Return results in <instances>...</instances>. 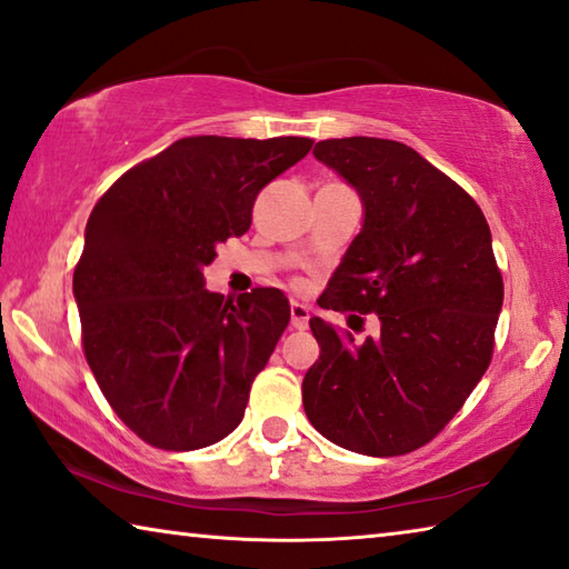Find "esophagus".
Wrapping results in <instances>:
<instances>
[{"label":"esophagus","instance_id":"34e87169","mask_svg":"<svg viewBox=\"0 0 569 569\" xmlns=\"http://www.w3.org/2000/svg\"><path fill=\"white\" fill-rule=\"evenodd\" d=\"M308 319H311V308H308L306 303L291 301V326L293 329H306Z\"/></svg>","mask_w":569,"mask_h":569}]
</instances>
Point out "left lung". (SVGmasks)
Returning <instances> with one entry per match:
<instances>
[{
    "mask_svg": "<svg viewBox=\"0 0 569 569\" xmlns=\"http://www.w3.org/2000/svg\"><path fill=\"white\" fill-rule=\"evenodd\" d=\"M313 156L363 206L319 306L377 313L381 333L356 343L313 316L321 353L303 377L306 417L356 455H407L447 427L492 359L505 301L492 233L475 200L403 142L336 138Z\"/></svg>",
    "mask_w": 569,
    "mask_h": 569,
    "instance_id": "1",
    "label": "left lung"
}]
</instances>
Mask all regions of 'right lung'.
<instances>
[{
	"label": "right lung",
	"mask_w": 569,
	"mask_h": 569,
	"mask_svg": "<svg viewBox=\"0 0 569 569\" xmlns=\"http://www.w3.org/2000/svg\"><path fill=\"white\" fill-rule=\"evenodd\" d=\"M313 140L198 134L114 182L92 208L72 293L104 399L148 445L190 451L243 421L250 383L291 321L278 288L210 293L218 243Z\"/></svg>",
	"instance_id": "1"
}]
</instances>
